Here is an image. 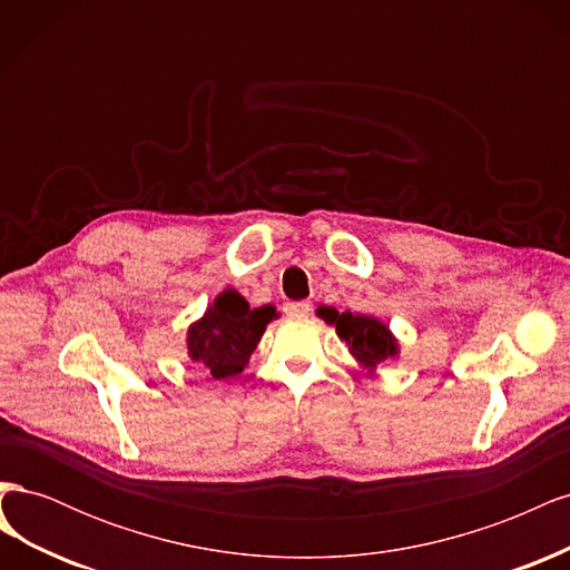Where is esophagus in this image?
<instances>
[{
	"mask_svg": "<svg viewBox=\"0 0 570 570\" xmlns=\"http://www.w3.org/2000/svg\"><path fill=\"white\" fill-rule=\"evenodd\" d=\"M308 312H312V304H308V302H287L285 304L287 316H306Z\"/></svg>",
	"mask_w": 570,
	"mask_h": 570,
	"instance_id": "esophagus-1",
	"label": "esophagus"
}]
</instances>
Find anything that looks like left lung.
<instances>
[{"label": "left lung", "mask_w": 570, "mask_h": 570, "mask_svg": "<svg viewBox=\"0 0 570 570\" xmlns=\"http://www.w3.org/2000/svg\"><path fill=\"white\" fill-rule=\"evenodd\" d=\"M318 316L335 325L337 335L350 344V352L368 368H375L396 354V342L381 321L371 316H354L352 312L340 314L331 306H321Z\"/></svg>", "instance_id": "obj_1"}]
</instances>
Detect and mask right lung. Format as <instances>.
Segmentation results:
<instances>
[{"instance_id": "add662e5", "label": "right lung", "mask_w": 570, "mask_h": 570, "mask_svg": "<svg viewBox=\"0 0 570 570\" xmlns=\"http://www.w3.org/2000/svg\"><path fill=\"white\" fill-rule=\"evenodd\" d=\"M275 316L278 314L273 306L249 308L245 297H239L235 289H226L204 318L189 327V356L216 381L243 373L258 337Z\"/></svg>"}]
</instances>
